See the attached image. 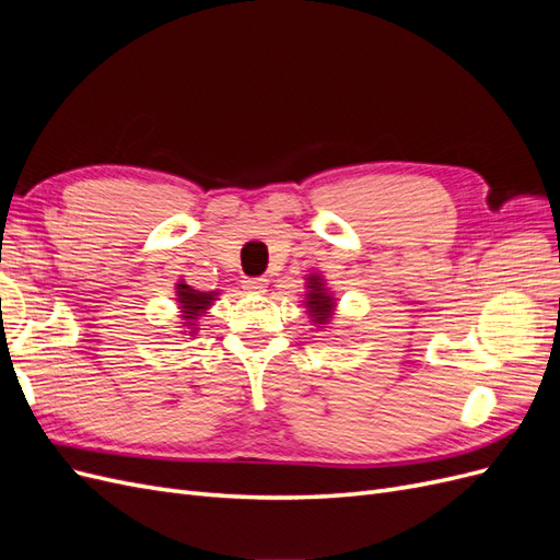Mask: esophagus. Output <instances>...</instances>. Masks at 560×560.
<instances>
[{
	"label": "esophagus",
	"instance_id": "obj_1",
	"mask_svg": "<svg viewBox=\"0 0 560 560\" xmlns=\"http://www.w3.org/2000/svg\"><path fill=\"white\" fill-rule=\"evenodd\" d=\"M268 287V280L266 278H249L243 282V290L249 292V294H264Z\"/></svg>",
	"mask_w": 560,
	"mask_h": 560
}]
</instances>
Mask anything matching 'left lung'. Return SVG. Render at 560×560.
I'll list each match as a JSON object with an SVG mask.
<instances>
[{"label":"left lung","mask_w":560,"mask_h":560,"mask_svg":"<svg viewBox=\"0 0 560 560\" xmlns=\"http://www.w3.org/2000/svg\"><path fill=\"white\" fill-rule=\"evenodd\" d=\"M303 306L311 317V325L317 329H327L336 315V299L327 287V280L319 273L306 276V294H303Z\"/></svg>","instance_id":"1"}]
</instances>
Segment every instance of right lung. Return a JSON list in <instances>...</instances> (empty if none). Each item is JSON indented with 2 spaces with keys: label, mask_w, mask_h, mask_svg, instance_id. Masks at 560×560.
Segmentation results:
<instances>
[{
  "label": "right lung",
  "mask_w": 560,
  "mask_h": 560,
  "mask_svg": "<svg viewBox=\"0 0 560 560\" xmlns=\"http://www.w3.org/2000/svg\"><path fill=\"white\" fill-rule=\"evenodd\" d=\"M175 296H177L175 301H177L179 319H182L179 322L182 334L186 336V331H189V336H194L198 331V319L212 308V303L217 301L219 292H198L191 284L179 280L175 284Z\"/></svg>",
  "instance_id": "1"
}]
</instances>
